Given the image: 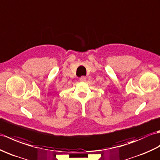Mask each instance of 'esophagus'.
Returning <instances> with one entry per match:
<instances>
[{"instance_id":"34e87169","label":"esophagus","mask_w":160,"mask_h":160,"mask_svg":"<svg viewBox=\"0 0 160 160\" xmlns=\"http://www.w3.org/2000/svg\"><path fill=\"white\" fill-rule=\"evenodd\" d=\"M80 82H85L86 81V77L85 76H82L80 78Z\"/></svg>"}]
</instances>
